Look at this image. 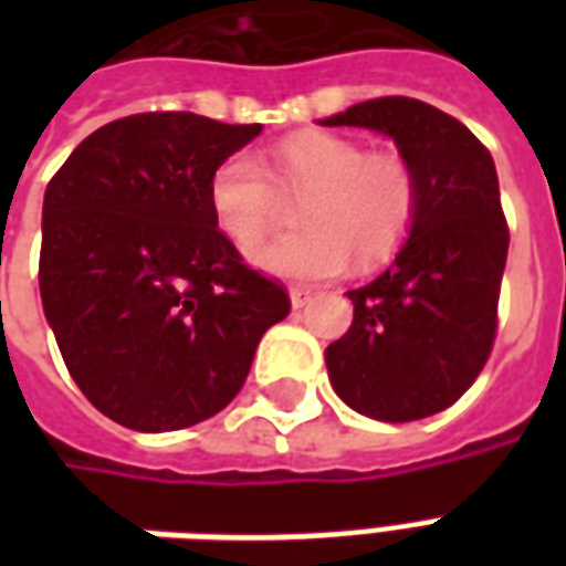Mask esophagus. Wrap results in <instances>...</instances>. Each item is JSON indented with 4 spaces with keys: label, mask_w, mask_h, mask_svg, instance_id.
<instances>
[{
    "label": "esophagus",
    "mask_w": 566,
    "mask_h": 566,
    "mask_svg": "<svg viewBox=\"0 0 566 566\" xmlns=\"http://www.w3.org/2000/svg\"><path fill=\"white\" fill-rule=\"evenodd\" d=\"M312 291L308 287H291V308H303L312 303Z\"/></svg>",
    "instance_id": "esophagus-1"
}]
</instances>
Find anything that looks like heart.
Listing matches in <instances>:
<instances>
[{
	"mask_svg": "<svg viewBox=\"0 0 566 566\" xmlns=\"http://www.w3.org/2000/svg\"><path fill=\"white\" fill-rule=\"evenodd\" d=\"M275 180L284 193L306 197L296 211L300 233L258 245L248 260L272 279L321 282L352 263L376 266L397 254L416 227L421 190L400 154H367L343 136L303 133L272 150L270 172L251 154H233L209 178V211L218 233L251 248L279 214Z\"/></svg>",
	"mask_w": 566,
	"mask_h": 566,
	"instance_id": "b5f03b06",
	"label": "heart"
}]
</instances>
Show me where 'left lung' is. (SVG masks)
Returning <instances> with one entry per match:
<instances>
[{
	"label": "left lung",
	"instance_id": "8db88e82",
	"mask_svg": "<svg viewBox=\"0 0 566 566\" xmlns=\"http://www.w3.org/2000/svg\"><path fill=\"white\" fill-rule=\"evenodd\" d=\"M318 124L394 139L421 190L391 263L345 294L355 321L324 352L333 391L379 421L437 416L482 373L497 331L510 230L494 160L461 120L409 96L357 103Z\"/></svg>",
	"mask_w": 566,
	"mask_h": 566
}]
</instances>
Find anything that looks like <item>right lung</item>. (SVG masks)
I'll use <instances>...</instances> for the list:
<instances>
[{"mask_svg":"<svg viewBox=\"0 0 566 566\" xmlns=\"http://www.w3.org/2000/svg\"><path fill=\"white\" fill-rule=\"evenodd\" d=\"M260 129L193 112L120 117L44 190V318L75 385L117 424L163 433L218 416L291 312L209 211L214 166Z\"/></svg>","mask_w":566,"mask_h":566,"instance_id":"add662e5","label":"right lung"}]
</instances>
